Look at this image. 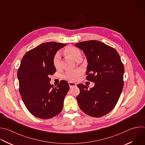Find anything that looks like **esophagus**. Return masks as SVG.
I'll use <instances>...</instances> for the list:
<instances>
[{
    "instance_id": "esophagus-1",
    "label": "esophagus",
    "mask_w": 145,
    "mask_h": 145,
    "mask_svg": "<svg viewBox=\"0 0 145 145\" xmlns=\"http://www.w3.org/2000/svg\"><path fill=\"white\" fill-rule=\"evenodd\" d=\"M69 88H72L73 87H74L76 86V84L74 82H69Z\"/></svg>"
}]
</instances>
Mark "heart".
<instances>
[{
	"label": "heart",
	"instance_id": "b5f03b06",
	"mask_svg": "<svg viewBox=\"0 0 145 145\" xmlns=\"http://www.w3.org/2000/svg\"><path fill=\"white\" fill-rule=\"evenodd\" d=\"M67 55L71 57L74 60L77 61L81 58V53L77 48L73 46H68L65 50ZM53 65L56 68H59L61 64V56L59 52H57L53 57ZM81 74V71L80 69L73 71H69L66 73L64 75V78L70 81L76 80L78 76Z\"/></svg>",
	"mask_w": 145,
	"mask_h": 145
}]
</instances>
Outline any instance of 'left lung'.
<instances>
[{
    "label": "left lung",
    "instance_id": "1",
    "mask_svg": "<svg viewBox=\"0 0 145 145\" xmlns=\"http://www.w3.org/2000/svg\"><path fill=\"white\" fill-rule=\"evenodd\" d=\"M74 45L86 57V80L95 83L89 90L85 85H77L80 91L76 97L78 106L87 115L102 117L113 109L120 97L123 65L117 51L103 42L89 40Z\"/></svg>",
    "mask_w": 145,
    "mask_h": 145
}]
</instances>
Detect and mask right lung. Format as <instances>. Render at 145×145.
<instances>
[{"mask_svg":"<svg viewBox=\"0 0 145 145\" xmlns=\"http://www.w3.org/2000/svg\"><path fill=\"white\" fill-rule=\"evenodd\" d=\"M66 45L56 42L42 43L28 51L23 56L18 71L19 92L28 110L41 119L58 115L69 86L64 80L54 87L49 76L56 72L53 57Z\"/></svg>","mask_w":145,"mask_h":145,"instance_id":"1","label":"right lung"}]
</instances>
